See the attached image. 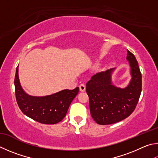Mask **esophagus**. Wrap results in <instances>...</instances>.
I'll return each mask as SVG.
<instances>
[{"label": "esophagus", "instance_id": "34e87169", "mask_svg": "<svg viewBox=\"0 0 158 158\" xmlns=\"http://www.w3.org/2000/svg\"><path fill=\"white\" fill-rule=\"evenodd\" d=\"M79 90L81 92H84L85 90V85L84 84H81L79 85Z\"/></svg>", "mask_w": 158, "mask_h": 158}]
</instances>
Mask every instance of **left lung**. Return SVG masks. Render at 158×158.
I'll list each match as a JSON object with an SVG mask.
<instances>
[{
  "instance_id": "left-lung-1",
  "label": "left lung",
  "mask_w": 158,
  "mask_h": 158,
  "mask_svg": "<svg viewBox=\"0 0 158 158\" xmlns=\"http://www.w3.org/2000/svg\"><path fill=\"white\" fill-rule=\"evenodd\" d=\"M127 59L132 78L127 87L112 84L114 68L94 74L86 84L91 116L97 124L108 125L122 121L134 111L142 91V74L135 56L127 50Z\"/></svg>"
}]
</instances>
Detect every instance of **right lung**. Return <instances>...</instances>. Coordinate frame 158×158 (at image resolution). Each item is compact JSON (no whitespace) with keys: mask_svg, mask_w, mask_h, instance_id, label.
<instances>
[{"mask_svg":"<svg viewBox=\"0 0 158 158\" xmlns=\"http://www.w3.org/2000/svg\"><path fill=\"white\" fill-rule=\"evenodd\" d=\"M17 104L25 115L44 124H56L64 118L70 105L78 94L79 88L63 90L50 95L31 96L25 93L20 84L19 66L14 79Z\"/></svg>","mask_w":158,"mask_h":158,"instance_id":"obj_1","label":"right lung"}]
</instances>
